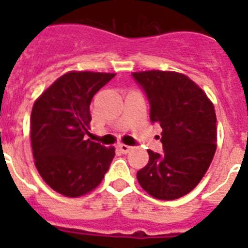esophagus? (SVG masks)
<instances>
[{
  "mask_svg": "<svg viewBox=\"0 0 248 248\" xmlns=\"http://www.w3.org/2000/svg\"><path fill=\"white\" fill-rule=\"evenodd\" d=\"M118 150L123 153V154H128L129 151L131 150V146L125 145V144H120V145H118Z\"/></svg>",
  "mask_w": 248,
  "mask_h": 248,
  "instance_id": "1",
  "label": "esophagus"
}]
</instances>
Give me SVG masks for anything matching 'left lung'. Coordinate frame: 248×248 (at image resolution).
Masks as SVG:
<instances>
[{"mask_svg":"<svg viewBox=\"0 0 248 248\" xmlns=\"http://www.w3.org/2000/svg\"><path fill=\"white\" fill-rule=\"evenodd\" d=\"M148 95L150 120L161 126L164 153L148 150L149 161L137 174L140 186L159 200L189 194L206 174L216 151L215 107L205 92L183 73L134 72Z\"/></svg>","mask_w":248,"mask_h":248,"instance_id":"left-lung-1","label":"left lung"}]
</instances>
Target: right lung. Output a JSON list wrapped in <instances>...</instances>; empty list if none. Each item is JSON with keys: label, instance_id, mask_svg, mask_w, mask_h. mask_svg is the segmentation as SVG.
Instances as JSON below:
<instances>
[{"label": "right lung", "instance_id": "right-lung-1", "mask_svg": "<svg viewBox=\"0 0 248 248\" xmlns=\"http://www.w3.org/2000/svg\"><path fill=\"white\" fill-rule=\"evenodd\" d=\"M113 77L114 73L68 72L33 104L31 144L34 165L45 183L67 198L93 191L115 155L114 146L85 139L92 120V99Z\"/></svg>", "mask_w": 248, "mask_h": 248}]
</instances>
